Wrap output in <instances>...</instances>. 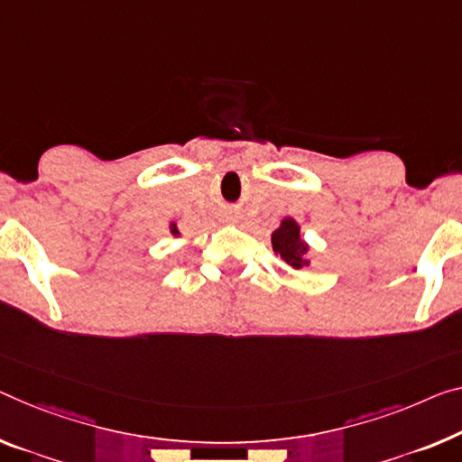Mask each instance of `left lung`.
<instances>
[{
    "instance_id": "obj_1",
    "label": "left lung",
    "mask_w": 462,
    "mask_h": 462,
    "mask_svg": "<svg viewBox=\"0 0 462 462\" xmlns=\"http://www.w3.org/2000/svg\"><path fill=\"white\" fill-rule=\"evenodd\" d=\"M273 250L276 255H281V260L289 264L295 271L308 266L310 260L305 258L308 254V244L301 239L300 225H297L293 218L287 217L281 221V226L273 233Z\"/></svg>"
}]
</instances>
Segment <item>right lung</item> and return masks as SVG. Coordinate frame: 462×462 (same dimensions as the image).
Listing matches in <instances>:
<instances>
[{
    "label": "right lung",
    "instance_id": "obj_1",
    "mask_svg": "<svg viewBox=\"0 0 462 462\" xmlns=\"http://www.w3.org/2000/svg\"><path fill=\"white\" fill-rule=\"evenodd\" d=\"M171 233H173V236H180V231H177V229H175V225L171 226Z\"/></svg>",
    "mask_w": 462,
    "mask_h": 462
}]
</instances>
